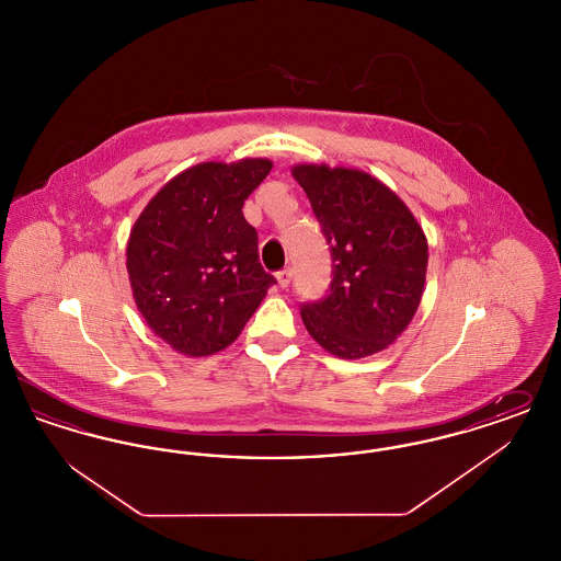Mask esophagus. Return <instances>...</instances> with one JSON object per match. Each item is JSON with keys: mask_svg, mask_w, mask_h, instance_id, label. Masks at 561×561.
Here are the masks:
<instances>
[{"mask_svg": "<svg viewBox=\"0 0 561 561\" xmlns=\"http://www.w3.org/2000/svg\"><path fill=\"white\" fill-rule=\"evenodd\" d=\"M290 279H293V268H284V271L277 273V284H279L282 288H288V286H290Z\"/></svg>", "mask_w": 561, "mask_h": 561, "instance_id": "esophagus-1", "label": "esophagus"}]
</instances>
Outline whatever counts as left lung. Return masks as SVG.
<instances>
[{
    "label": "left lung",
    "instance_id": "left-lung-1",
    "mask_svg": "<svg viewBox=\"0 0 561 561\" xmlns=\"http://www.w3.org/2000/svg\"><path fill=\"white\" fill-rule=\"evenodd\" d=\"M332 252L328 294L302 305L307 332L341 359L389 347L414 318L425 293L427 238L396 191L357 168L296 163Z\"/></svg>",
    "mask_w": 561,
    "mask_h": 561
}]
</instances>
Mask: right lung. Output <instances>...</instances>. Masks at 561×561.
Instances as JSON below:
<instances>
[{
	"mask_svg": "<svg viewBox=\"0 0 561 561\" xmlns=\"http://www.w3.org/2000/svg\"><path fill=\"white\" fill-rule=\"evenodd\" d=\"M271 168L267 158L195 163L149 199L130 229L126 268L136 309L183 355L229 347L275 284L241 213Z\"/></svg>",
	"mask_w": 561,
	"mask_h": 561,
	"instance_id": "right-lung-1",
	"label": "right lung"
}]
</instances>
